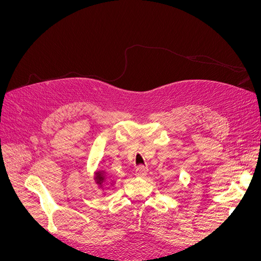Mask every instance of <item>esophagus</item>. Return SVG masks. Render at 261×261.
<instances>
[{"instance_id":"34e87169","label":"esophagus","mask_w":261,"mask_h":261,"mask_svg":"<svg viewBox=\"0 0 261 261\" xmlns=\"http://www.w3.org/2000/svg\"><path fill=\"white\" fill-rule=\"evenodd\" d=\"M148 169L145 167V165H138L136 168V176L138 177H145L147 175Z\"/></svg>"}]
</instances>
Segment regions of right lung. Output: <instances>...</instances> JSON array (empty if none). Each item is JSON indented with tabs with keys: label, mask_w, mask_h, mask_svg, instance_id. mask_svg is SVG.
<instances>
[{
	"label": "right lung",
	"mask_w": 261,
	"mask_h": 261,
	"mask_svg": "<svg viewBox=\"0 0 261 261\" xmlns=\"http://www.w3.org/2000/svg\"><path fill=\"white\" fill-rule=\"evenodd\" d=\"M106 177L103 176V175H101V174H98V176H97V180H98V183L99 184H103L105 181H106Z\"/></svg>",
	"instance_id": "obj_1"
}]
</instances>
